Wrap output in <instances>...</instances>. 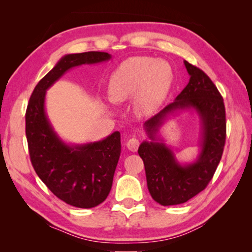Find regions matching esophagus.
I'll return each instance as SVG.
<instances>
[{
	"label": "esophagus",
	"mask_w": 252,
	"mask_h": 252,
	"mask_svg": "<svg viewBox=\"0 0 252 252\" xmlns=\"http://www.w3.org/2000/svg\"><path fill=\"white\" fill-rule=\"evenodd\" d=\"M138 145H140V142H138V140L135 137H132L126 142V147L129 148V151H131L133 153H135L137 151Z\"/></svg>",
	"instance_id": "1"
}]
</instances>
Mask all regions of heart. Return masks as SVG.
<instances>
[{"instance_id":"heart-1","label":"heart","mask_w":252,"mask_h":252,"mask_svg":"<svg viewBox=\"0 0 252 252\" xmlns=\"http://www.w3.org/2000/svg\"><path fill=\"white\" fill-rule=\"evenodd\" d=\"M172 81L173 71L169 63L152 57H131L110 74L108 95L114 103L134 95V109L141 115H149L167 98Z\"/></svg>"}]
</instances>
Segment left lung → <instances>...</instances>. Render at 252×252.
<instances>
[{"instance_id": "8db88e82", "label": "left lung", "mask_w": 252, "mask_h": 252, "mask_svg": "<svg viewBox=\"0 0 252 252\" xmlns=\"http://www.w3.org/2000/svg\"><path fill=\"white\" fill-rule=\"evenodd\" d=\"M189 81L173 103L144 123L149 141L138 147L148 190L161 206L184 203L206 189L220 162L226 136L225 107L217 87L199 68L184 61ZM180 111L195 112L201 121L200 154L181 164L158 134L164 122Z\"/></svg>"}]
</instances>
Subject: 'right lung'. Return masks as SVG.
Wrapping results in <instances>:
<instances>
[{
    "label": "right lung",
    "mask_w": 252,
    "mask_h": 252,
    "mask_svg": "<svg viewBox=\"0 0 252 252\" xmlns=\"http://www.w3.org/2000/svg\"><path fill=\"white\" fill-rule=\"evenodd\" d=\"M111 60L104 52L67 54L36 84L26 111V135L31 163L49 189L61 200L89 209L103 202L111 189L121 153L120 132L84 144L63 142L45 110L46 91L70 69Z\"/></svg>",
    "instance_id": "add662e5"
}]
</instances>
